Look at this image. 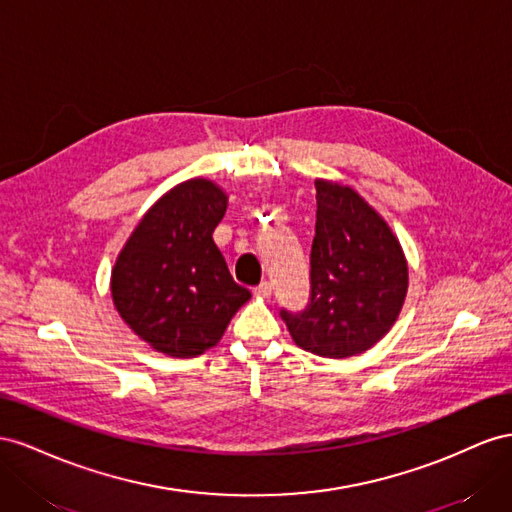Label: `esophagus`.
<instances>
[{
	"label": "esophagus",
	"instance_id": "34e87169",
	"mask_svg": "<svg viewBox=\"0 0 512 512\" xmlns=\"http://www.w3.org/2000/svg\"><path fill=\"white\" fill-rule=\"evenodd\" d=\"M255 296H257V298H270V296H272V283L264 281L261 285H257V287H255Z\"/></svg>",
	"mask_w": 512,
	"mask_h": 512
}]
</instances>
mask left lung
<instances>
[{
	"mask_svg": "<svg viewBox=\"0 0 512 512\" xmlns=\"http://www.w3.org/2000/svg\"><path fill=\"white\" fill-rule=\"evenodd\" d=\"M311 304L281 311L291 339L324 358H352L382 341L410 285L399 238L352 186L317 178Z\"/></svg>",
	"mask_w": 512,
	"mask_h": 512,
	"instance_id": "1",
	"label": "left lung"
}]
</instances>
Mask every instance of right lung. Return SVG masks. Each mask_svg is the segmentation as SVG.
Listing matches in <instances>:
<instances>
[{"label":"right lung","mask_w":512,"mask_h":512,"mask_svg":"<svg viewBox=\"0 0 512 512\" xmlns=\"http://www.w3.org/2000/svg\"><path fill=\"white\" fill-rule=\"evenodd\" d=\"M227 193L208 178L175 184L141 216L111 268V298L124 324L156 352H208L251 298L233 283L212 233Z\"/></svg>","instance_id":"obj_1"}]
</instances>
